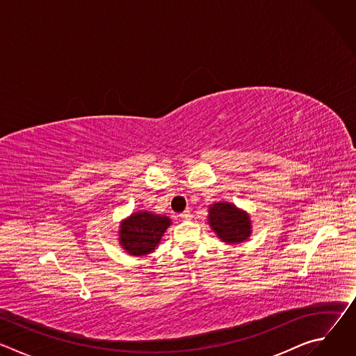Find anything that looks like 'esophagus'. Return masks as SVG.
<instances>
[{
    "instance_id": "obj_1",
    "label": "esophagus",
    "mask_w": 356,
    "mask_h": 356,
    "mask_svg": "<svg viewBox=\"0 0 356 356\" xmlns=\"http://www.w3.org/2000/svg\"><path fill=\"white\" fill-rule=\"evenodd\" d=\"M180 218H181V220H184V221L190 220V218H191V213H190V210H186V211H183V213L180 214Z\"/></svg>"
}]
</instances>
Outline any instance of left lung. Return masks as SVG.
<instances>
[{"mask_svg": "<svg viewBox=\"0 0 356 356\" xmlns=\"http://www.w3.org/2000/svg\"><path fill=\"white\" fill-rule=\"evenodd\" d=\"M209 225L225 243L238 245L245 242L252 234L249 214L229 201L214 202L209 207Z\"/></svg>", "mask_w": 356, "mask_h": 356, "instance_id": "left-lung-1", "label": "left lung"}]
</instances>
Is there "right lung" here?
<instances>
[{
	"mask_svg": "<svg viewBox=\"0 0 356 356\" xmlns=\"http://www.w3.org/2000/svg\"><path fill=\"white\" fill-rule=\"evenodd\" d=\"M172 220L149 211H136L120 222L118 242L131 257L142 258L154 252Z\"/></svg>",
	"mask_w": 356,
	"mask_h": 356,
	"instance_id": "add662e5",
	"label": "right lung"
}]
</instances>
